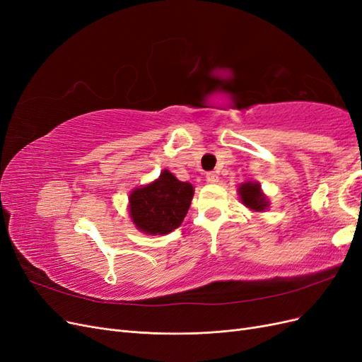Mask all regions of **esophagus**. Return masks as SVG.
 Instances as JSON below:
<instances>
[{"mask_svg":"<svg viewBox=\"0 0 362 362\" xmlns=\"http://www.w3.org/2000/svg\"><path fill=\"white\" fill-rule=\"evenodd\" d=\"M205 180H206V182L216 184V182L218 181V177H217V173H216V172H208V173L205 175Z\"/></svg>","mask_w":362,"mask_h":362,"instance_id":"esophagus-1","label":"esophagus"}]
</instances>
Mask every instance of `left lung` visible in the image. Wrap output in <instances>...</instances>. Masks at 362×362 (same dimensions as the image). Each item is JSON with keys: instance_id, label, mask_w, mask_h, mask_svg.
<instances>
[{"instance_id": "obj_1", "label": "left lung", "mask_w": 362, "mask_h": 362, "mask_svg": "<svg viewBox=\"0 0 362 362\" xmlns=\"http://www.w3.org/2000/svg\"><path fill=\"white\" fill-rule=\"evenodd\" d=\"M238 194H240V199H242V202L254 211L261 213L269 206L267 196L261 192L259 182H252V181L243 182L238 187Z\"/></svg>"}]
</instances>
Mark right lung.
<instances>
[{"label":"right lung","instance_id":"obj_1","mask_svg":"<svg viewBox=\"0 0 362 362\" xmlns=\"http://www.w3.org/2000/svg\"><path fill=\"white\" fill-rule=\"evenodd\" d=\"M193 194L190 182H182L169 170H163L158 180L131 192V221L145 234H169L182 223Z\"/></svg>","mask_w":362,"mask_h":362}]
</instances>
